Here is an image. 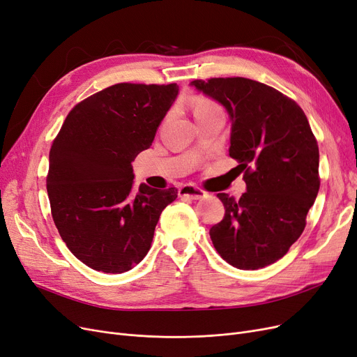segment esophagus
I'll return each instance as SVG.
<instances>
[{"instance_id": "obj_1", "label": "esophagus", "mask_w": 357, "mask_h": 357, "mask_svg": "<svg viewBox=\"0 0 357 357\" xmlns=\"http://www.w3.org/2000/svg\"><path fill=\"white\" fill-rule=\"evenodd\" d=\"M204 195H206V191H203L202 188L195 185H191V183L181 187L179 190V197H187V199H191V200H200Z\"/></svg>"}]
</instances>
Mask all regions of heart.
<instances>
[{"label": "heart", "instance_id": "obj_1", "mask_svg": "<svg viewBox=\"0 0 357 357\" xmlns=\"http://www.w3.org/2000/svg\"><path fill=\"white\" fill-rule=\"evenodd\" d=\"M213 109H219L218 105L213 102V101H210V100H206V98H199L195 101V109H194V112L197 113V112H204V110H213Z\"/></svg>", "mask_w": 357, "mask_h": 357}]
</instances>
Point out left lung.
Listing matches in <instances>:
<instances>
[{
  "mask_svg": "<svg viewBox=\"0 0 357 357\" xmlns=\"http://www.w3.org/2000/svg\"><path fill=\"white\" fill-rule=\"evenodd\" d=\"M191 85L228 110L229 155L247 185L240 200L218 194L225 216L210 228V238L234 268L272 265L305 231L321 185L318 141L307 117L294 100L253 79H195Z\"/></svg>",
  "mask_w": 357,
  "mask_h": 357,
  "instance_id": "left-lung-1",
  "label": "left lung"
}]
</instances>
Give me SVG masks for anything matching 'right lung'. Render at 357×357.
<instances>
[{"instance_id":"right-lung-1","label":"right lung","mask_w":357,"mask_h":357,"mask_svg":"<svg viewBox=\"0 0 357 357\" xmlns=\"http://www.w3.org/2000/svg\"><path fill=\"white\" fill-rule=\"evenodd\" d=\"M176 84H116L77 102L51 144L47 192L61 240L94 271L122 273L151 247L178 190L135 187L132 162L150 149Z\"/></svg>"}]
</instances>
